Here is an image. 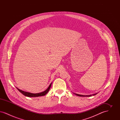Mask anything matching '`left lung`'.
Listing matches in <instances>:
<instances>
[{
	"label": "left lung",
	"mask_w": 120,
	"mask_h": 120,
	"mask_svg": "<svg viewBox=\"0 0 120 120\" xmlns=\"http://www.w3.org/2000/svg\"><path fill=\"white\" fill-rule=\"evenodd\" d=\"M74 94H75L76 95H77V96H81V97H90V96H91L92 95H96L97 94H93L92 95H80V94H75L74 93Z\"/></svg>",
	"instance_id": "obj_1"
}]
</instances>
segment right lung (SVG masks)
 <instances>
[{
    "label": "right lung",
    "instance_id": "obj_1",
    "mask_svg": "<svg viewBox=\"0 0 120 120\" xmlns=\"http://www.w3.org/2000/svg\"><path fill=\"white\" fill-rule=\"evenodd\" d=\"M52 83L50 84V85L49 86V87L48 88V89L45 90V91L42 92H41L40 93H37V94H33V93H29V92H27L24 91L23 90H22L20 89H19L18 88H17V90H19V91L22 94L24 95L27 96V97H39V96H44L45 94H46L49 91L50 88H51V86Z\"/></svg>",
    "mask_w": 120,
    "mask_h": 120
}]
</instances>
